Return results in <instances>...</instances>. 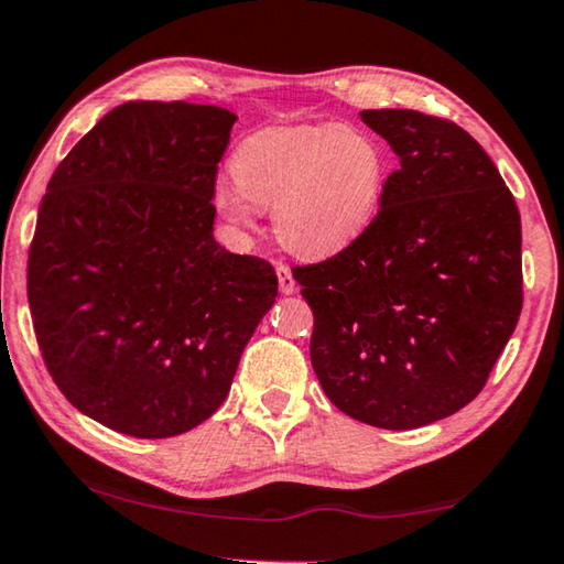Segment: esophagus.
<instances>
[{
    "label": "esophagus",
    "instance_id": "1",
    "mask_svg": "<svg viewBox=\"0 0 564 564\" xmlns=\"http://www.w3.org/2000/svg\"><path fill=\"white\" fill-rule=\"evenodd\" d=\"M275 275H279L281 293H285V296H291V293H296V281H293V273H291L289 265H285V263L275 265Z\"/></svg>",
    "mask_w": 564,
    "mask_h": 564
}]
</instances>
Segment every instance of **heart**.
<instances>
[{
  "label": "heart",
  "instance_id": "b5f03b06",
  "mask_svg": "<svg viewBox=\"0 0 564 564\" xmlns=\"http://www.w3.org/2000/svg\"><path fill=\"white\" fill-rule=\"evenodd\" d=\"M391 175L389 150L351 124L268 128L230 158L236 191H218L223 216L240 228L271 205L281 243L306 258L354 246L377 220Z\"/></svg>",
  "mask_w": 564,
  "mask_h": 564
}]
</instances>
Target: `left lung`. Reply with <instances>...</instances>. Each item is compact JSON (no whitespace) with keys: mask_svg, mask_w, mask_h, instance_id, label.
<instances>
[{"mask_svg":"<svg viewBox=\"0 0 564 564\" xmlns=\"http://www.w3.org/2000/svg\"><path fill=\"white\" fill-rule=\"evenodd\" d=\"M399 170L371 228L296 265L311 364L356 422L416 429L467 406L522 311V223L497 165L452 120L364 110Z\"/></svg>","mask_w":564,"mask_h":564,"instance_id":"obj_1","label":"left lung"}]
</instances>
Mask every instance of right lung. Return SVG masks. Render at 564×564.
I'll return each instance as SVG.
<instances>
[{
	"label": "right lung",
	"mask_w": 564,
	"mask_h": 564,
	"mask_svg": "<svg viewBox=\"0 0 564 564\" xmlns=\"http://www.w3.org/2000/svg\"><path fill=\"white\" fill-rule=\"evenodd\" d=\"M236 120L124 102L50 177L26 261L34 334L69 404L120 434L165 440L216 414L279 296L271 263L213 238Z\"/></svg>",
	"instance_id": "1"
}]
</instances>
